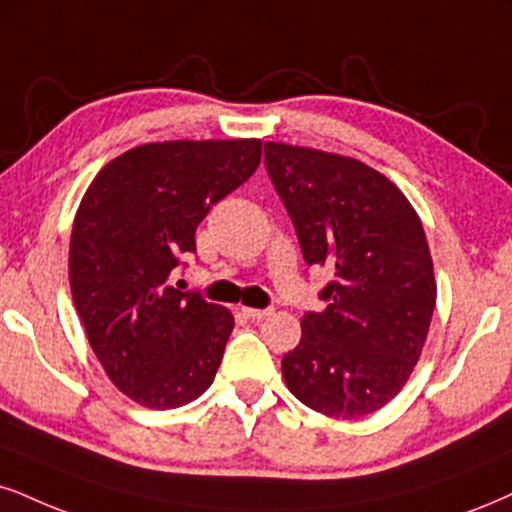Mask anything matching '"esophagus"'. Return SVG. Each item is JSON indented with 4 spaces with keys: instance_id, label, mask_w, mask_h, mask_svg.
I'll return each instance as SVG.
<instances>
[{
    "instance_id": "34e87169",
    "label": "esophagus",
    "mask_w": 512,
    "mask_h": 512,
    "mask_svg": "<svg viewBox=\"0 0 512 512\" xmlns=\"http://www.w3.org/2000/svg\"><path fill=\"white\" fill-rule=\"evenodd\" d=\"M242 311L249 320H263L268 315H273V308H242Z\"/></svg>"
}]
</instances>
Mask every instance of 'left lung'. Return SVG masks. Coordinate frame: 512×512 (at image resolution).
<instances>
[{"instance_id":"1","label":"left lung","mask_w":512,"mask_h":512,"mask_svg":"<svg viewBox=\"0 0 512 512\" xmlns=\"http://www.w3.org/2000/svg\"><path fill=\"white\" fill-rule=\"evenodd\" d=\"M266 168L304 261L332 270L327 308L304 315L282 377L327 418H363L403 389L430 332L437 282L425 230L394 182L349 156L266 142Z\"/></svg>"}]
</instances>
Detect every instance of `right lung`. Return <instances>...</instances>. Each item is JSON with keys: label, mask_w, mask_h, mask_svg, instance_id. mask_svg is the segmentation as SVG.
Segmentation results:
<instances>
[{"label": "right lung", "mask_w": 512, "mask_h": 512, "mask_svg": "<svg viewBox=\"0 0 512 512\" xmlns=\"http://www.w3.org/2000/svg\"><path fill=\"white\" fill-rule=\"evenodd\" d=\"M261 163V140L151 142L116 156L73 220L68 280L109 380L144 408L168 410L213 384L235 318L170 285L213 204Z\"/></svg>", "instance_id": "1"}]
</instances>
